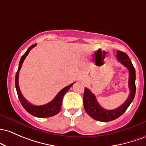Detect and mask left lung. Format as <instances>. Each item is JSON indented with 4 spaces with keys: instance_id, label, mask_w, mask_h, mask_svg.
Returning <instances> with one entry per match:
<instances>
[{
    "instance_id": "1",
    "label": "left lung",
    "mask_w": 146,
    "mask_h": 146,
    "mask_svg": "<svg viewBox=\"0 0 146 146\" xmlns=\"http://www.w3.org/2000/svg\"><path fill=\"white\" fill-rule=\"evenodd\" d=\"M117 58L120 63L126 67L129 71L128 86L130 89V94L128 98L121 106L114 110H106L103 108L98 103L96 96L89 89L85 88L83 94V106L87 114L96 121L102 122H108L114 120L121 116L129 107L133 101L135 96V69L132 62L125 52L117 51Z\"/></svg>"
}]
</instances>
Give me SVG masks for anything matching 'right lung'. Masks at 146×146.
Listing matches in <instances>:
<instances>
[{"mask_svg": "<svg viewBox=\"0 0 146 146\" xmlns=\"http://www.w3.org/2000/svg\"><path fill=\"white\" fill-rule=\"evenodd\" d=\"M36 45V44H34L32 46L29 47V48L27 49V52H26L22 56V57H21L20 63H19V68H18V70L16 74L15 85L16 92H17L18 96H19V101H20L21 105H22L25 110L27 112H29V114L34 116V117L38 118H47L53 117V116L56 115V114H57L60 112V109H61L62 101H63V96H64L65 93H66L70 89V88L73 86L74 83L69 85L68 86H66L65 88H63V89H62L57 94L56 96H55L54 99L52 100V101H50V103H48V104L45 105H42V106H34V105L31 104L30 103H29L27 100L25 99L24 96H23L22 94H21L20 88H19V71H20L21 66H22L25 58L26 56L28 55L29 51H30L33 47H35Z\"/></svg>", "mask_w": 146, "mask_h": 146, "instance_id": "obj_1", "label": "right lung"}]
</instances>
